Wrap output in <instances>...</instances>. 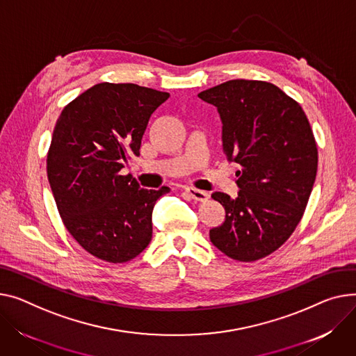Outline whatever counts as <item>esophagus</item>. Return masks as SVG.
<instances>
[{
    "mask_svg": "<svg viewBox=\"0 0 356 356\" xmlns=\"http://www.w3.org/2000/svg\"><path fill=\"white\" fill-rule=\"evenodd\" d=\"M186 192L196 202H206L209 199V193L199 191V188H195V187H186Z\"/></svg>",
    "mask_w": 356,
    "mask_h": 356,
    "instance_id": "esophagus-1",
    "label": "esophagus"
}]
</instances>
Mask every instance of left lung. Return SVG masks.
<instances>
[{
    "label": "left lung",
    "mask_w": 356,
    "mask_h": 356,
    "mask_svg": "<svg viewBox=\"0 0 356 356\" xmlns=\"http://www.w3.org/2000/svg\"><path fill=\"white\" fill-rule=\"evenodd\" d=\"M218 108L223 152L241 165L236 199L210 241L226 256L253 262L285 243L300 222L318 170L316 141L299 103L275 84L230 80L197 94Z\"/></svg>",
    "instance_id": "obj_1"
}]
</instances>
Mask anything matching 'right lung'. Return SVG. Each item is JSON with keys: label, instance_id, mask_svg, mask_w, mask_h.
<instances>
[{"label": "right lung", "instance_id": "add662e5", "mask_svg": "<svg viewBox=\"0 0 356 356\" xmlns=\"http://www.w3.org/2000/svg\"><path fill=\"white\" fill-rule=\"evenodd\" d=\"M169 92L131 83H100L68 103L56 123L47 176L70 234L92 256L124 264L152 241L156 200L120 170L140 154L150 115Z\"/></svg>", "mask_w": 356, "mask_h": 356}]
</instances>
